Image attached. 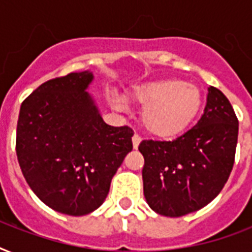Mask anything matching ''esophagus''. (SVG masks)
<instances>
[{"instance_id": "1", "label": "esophagus", "mask_w": 252, "mask_h": 252, "mask_svg": "<svg viewBox=\"0 0 252 252\" xmlns=\"http://www.w3.org/2000/svg\"><path fill=\"white\" fill-rule=\"evenodd\" d=\"M142 138L138 136V134H134L133 137H132V142H133V148L134 149H137L138 145H140V142H141Z\"/></svg>"}]
</instances>
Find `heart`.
<instances>
[{"label": "heart", "instance_id": "heart-1", "mask_svg": "<svg viewBox=\"0 0 252 252\" xmlns=\"http://www.w3.org/2000/svg\"><path fill=\"white\" fill-rule=\"evenodd\" d=\"M132 102L144 106L141 123L149 134L158 138H175L191 126L201 108V93L195 85L176 78L138 85L128 94ZM116 110L124 108L118 95L110 96Z\"/></svg>", "mask_w": 252, "mask_h": 252}]
</instances>
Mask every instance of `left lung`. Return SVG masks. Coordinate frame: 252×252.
Segmentation results:
<instances>
[{"label":"left lung","instance_id":"8db88e82","mask_svg":"<svg viewBox=\"0 0 252 252\" xmlns=\"http://www.w3.org/2000/svg\"><path fill=\"white\" fill-rule=\"evenodd\" d=\"M238 119L229 99L208 89L207 106L193 128L172 141L144 140V195L158 215L180 217L219 195L234 165Z\"/></svg>","mask_w":252,"mask_h":252}]
</instances>
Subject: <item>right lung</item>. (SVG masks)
<instances>
[{"label":"right lung","instance_id":"obj_1","mask_svg":"<svg viewBox=\"0 0 252 252\" xmlns=\"http://www.w3.org/2000/svg\"><path fill=\"white\" fill-rule=\"evenodd\" d=\"M89 70L37 87L23 100L17 124V157L30 188L53 211L94 212L129 153L133 130L103 122L87 87Z\"/></svg>","mask_w":252,"mask_h":252}]
</instances>
